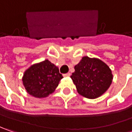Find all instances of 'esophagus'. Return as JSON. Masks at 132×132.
Returning <instances> with one entry per match:
<instances>
[{
  "instance_id": "1",
  "label": "esophagus",
  "mask_w": 132,
  "mask_h": 132,
  "mask_svg": "<svg viewBox=\"0 0 132 132\" xmlns=\"http://www.w3.org/2000/svg\"><path fill=\"white\" fill-rule=\"evenodd\" d=\"M64 77H70V73H65L63 75Z\"/></svg>"
}]
</instances>
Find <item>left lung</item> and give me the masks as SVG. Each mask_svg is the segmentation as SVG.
<instances>
[{
  "instance_id": "left-lung-1",
  "label": "left lung",
  "mask_w": 132,
  "mask_h": 132,
  "mask_svg": "<svg viewBox=\"0 0 132 132\" xmlns=\"http://www.w3.org/2000/svg\"><path fill=\"white\" fill-rule=\"evenodd\" d=\"M74 69L70 78L79 95L87 98L101 96L112 82L111 69L99 59L84 56Z\"/></svg>"
}]
</instances>
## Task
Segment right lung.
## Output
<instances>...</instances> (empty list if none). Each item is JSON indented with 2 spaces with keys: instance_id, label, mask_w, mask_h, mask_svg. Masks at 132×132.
I'll return each mask as SVG.
<instances>
[{
  "instance_id": "add662e5",
  "label": "right lung",
  "mask_w": 132,
  "mask_h": 132,
  "mask_svg": "<svg viewBox=\"0 0 132 132\" xmlns=\"http://www.w3.org/2000/svg\"><path fill=\"white\" fill-rule=\"evenodd\" d=\"M62 78L58 67L45 59L29 67L23 74L22 81L29 95L43 98L53 93Z\"/></svg>"
}]
</instances>
